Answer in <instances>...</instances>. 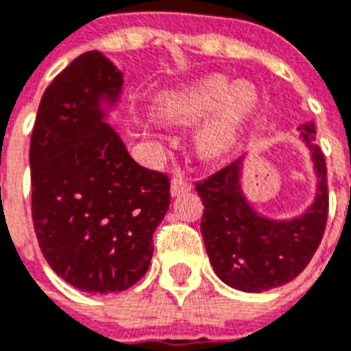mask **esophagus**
Returning a JSON list of instances; mask_svg holds the SVG:
<instances>
[{"instance_id":"1","label":"esophagus","mask_w":351,"mask_h":351,"mask_svg":"<svg viewBox=\"0 0 351 351\" xmlns=\"http://www.w3.org/2000/svg\"><path fill=\"white\" fill-rule=\"evenodd\" d=\"M191 187H193L191 186V182L187 180L184 175H180V173H176V175L171 178V195H173V197H176V195L180 193H186Z\"/></svg>"}]
</instances>
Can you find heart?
Listing matches in <instances>:
<instances>
[{"label":"heart","mask_w":351,"mask_h":351,"mask_svg":"<svg viewBox=\"0 0 351 351\" xmlns=\"http://www.w3.org/2000/svg\"><path fill=\"white\" fill-rule=\"evenodd\" d=\"M258 103L256 92L248 84H232L221 77L195 82L182 90H171L156 99L158 112L176 123L197 121L211 114L200 127L197 143L200 152L215 158L228 151L239 125Z\"/></svg>","instance_id":"obj_1"}]
</instances>
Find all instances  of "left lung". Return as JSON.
Masks as SVG:
<instances>
[{"instance_id": "obj_1", "label": "left lung", "mask_w": 351, "mask_h": 351, "mask_svg": "<svg viewBox=\"0 0 351 351\" xmlns=\"http://www.w3.org/2000/svg\"><path fill=\"white\" fill-rule=\"evenodd\" d=\"M302 140L311 151L317 173L315 202L289 221L263 217L241 189L243 158L206 180L197 182L204 213L200 232L211 267L226 285L245 293H263L298 276L322 241L328 221V171L317 145L315 123H302Z\"/></svg>"}]
</instances>
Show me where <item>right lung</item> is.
Listing matches in <instances>:
<instances>
[{
  "instance_id": "add662e5",
  "label": "right lung",
  "mask_w": 351,
  "mask_h": 351,
  "mask_svg": "<svg viewBox=\"0 0 351 351\" xmlns=\"http://www.w3.org/2000/svg\"><path fill=\"white\" fill-rule=\"evenodd\" d=\"M121 71L88 51L53 79L31 136L33 224L40 250L64 282L84 293H121L143 278L152 234L169 210V178L136 164L106 106Z\"/></svg>"
}]
</instances>
